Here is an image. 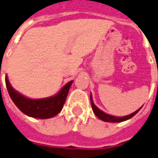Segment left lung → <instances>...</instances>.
<instances>
[{
  "instance_id": "1",
  "label": "left lung",
  "mask_w": 158,
  "mask_h": 158,
  "mask_svg": "<svg viewBox=\"0 0 158 158\" xmlns=\"http://www.w3.org/2000/svg\"><path fill=\"white\" fill-rule=\"evenodd\" d=\"M90 103H91V108H92V110L94 114L98 116L100 120H102L103 121H107V122H121V121H127L130 118H132L133 116H134L136 114L140 109H139L138 110H136L135 112L130 114L128 115H126V116H121V117H117V116H113V115H110V114H108L104 113L103 111H102L101 110H99L97 106L95 105L94 102H93V100H92V98H91V95H90Z\"/></svg>"
}]
</instances>
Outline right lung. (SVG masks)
I'll return each instance as SVG.
<instances>
[{
  "instance_id": "1",
  "label": "right lung",
  "mask_w": 158,
  "mask_h": 158,
  "mask_svg": "<svg viewBox=\"0 0 158 158\" xmlns=\"http://www.w3.org/2000/svg\"><path fill=\"white\" fill-rule=\"evenodd\" d=\"M72 83L73 80L62 87L56 96L41 99H31L14 90L6 77V89L14 104L26 115L39 119H48L60 113L66 102Z\"/></svg>"
}]
</instances>
